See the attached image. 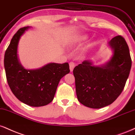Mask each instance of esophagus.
I'll return each mask as SVG.
<instances>
[{"instance_id": "obj_1", "label": "esophagus", "mask_w": 135, "mask_h": 135, "mask_svg": "<svg viewBox=\"0 0 135 135\" xmlns=\"http://www.w3.org/2000/svg\"><path fill=\"white\" fill-rule=\"evenodd\" d=\"M69 66H70V70L71 72H72L73 70L74 69V67L75 66V63L74 62H70Z\"/></svg>"}]
</instances>
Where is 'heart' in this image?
Wrapping results in <instances>:
<instances>
[{
    "mask_svg": "<svg viewBox=\"0 0 135 135\" xmlns=\"http://www.w3.org/2000/svg\"><path fill=\"white\" fill-rule=\"evenodd\" d=\"M87 40V36H79L74 37V38H71L68 41V46L71 47V48L78 46L83 44L84 43H85Z\"/></svg>",
    "mask_w": 135,
    "mask_h": 135,
    "instance_id": "heart-1",
    "label": "heart"
}]
</instances>
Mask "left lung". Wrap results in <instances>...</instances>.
<instances>
[{"instance_id":"obj_1","label":"left lung","mask_w":135,"mask_h":135,"mask_svg":"<svg viewBox=\"0 0 135 135\" xmlns=\"http://www.w3.org/2000/svg\"><path fill=\"white\" fill-rule=\"evenodd\" d=\"M113 51L110 60L101 66L84 61L74 68L77 99L90 108L111 104L122 92L131 67V59L124 38L117 36L109 42Z\"/></svg>"}]
</instances>
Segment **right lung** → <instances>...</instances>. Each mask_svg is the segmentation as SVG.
Listing matches in <instances>:
<instances>
[{
    "instance_id": "1",
    "label": "right lung",
    "mask_w": 135,
    "mask_h": 135,
    "mask_svg": "<svg viewBox=\"0 0 135 135\" xmlns=\"http://www.w3.org/2000/svg\"><path fill=\"white\" fill-rule=\"evenodd\" d=\"M30 26L19 29L14 35L4 56L6 78L11 91L20 101L32 107L46 105L54 98L60 80L70 72L68 63H50L35 70H27L17 57L21 36Z\"/></svg>"
}]
</instances>
